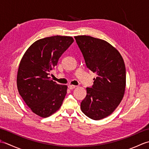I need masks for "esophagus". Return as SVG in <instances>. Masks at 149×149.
Instances as JSON below:
<instances>
[{"instance_id":"1","label":"esophagus","mask_w":149,"mask_h":149,"mask_svg":"<svg viewBox=\"0 0 149 149\" xmlns=\"http://www.w3.org/2000/svg\"><path fill=\"white\" fill-rule=\"evenodd\" d=\"M68 88L70 90H73V89H74V88L76 87L75 86H74V85H72V84H69L68 86Z\"/></svg>"}]
</instances>
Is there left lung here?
I'll list each match as a JSON object with an SVG mask.
<instances>
[{
    "instance_id": "8db88e82",
    "label": "left lung",
    "mask_w": 149,
    "mask_h": 149,
    "mask_svg": "<svg viewBox=\"0 0 149 149\" xmlns=\"http://www.w3.org/2000/svg\"><path fill=\"white\" fill-rule=\"evenodd\" d=\"M88 69L97 74L86 88L81 109L89 118L99 120L110 115L123 99L126 71L119 52L109 43L90 36H74Z\"/></svg>"
}]
</instances>
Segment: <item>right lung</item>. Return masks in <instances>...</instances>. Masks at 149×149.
I'll list each match as a JSON object with an SVG mask.
<instances>
[{
  "instance_id": "obj_1",
  "label": "right lung",
  "mask_w": 149,
  "mask_h": 149,
  "mask_svg": "<svg viewBox=\"0 0 149 149\" xmlns=\"http://www.w3.org/2000/svg\"><path fill=\"white\" fill-rule=\"evenodd\" d=\"M74 39L54 36L36 41L27 50L19 65L17 88L27 106L43 118L59 109L66 94V85L57 84L50 73Z\"/></svg>"
}]
</instances>
